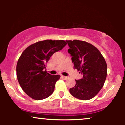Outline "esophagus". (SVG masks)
Returning <instances> with one entry per match:
<instances>
[{
	"instance_id": "obj_1",
	"label": "esophagus",
	"mask_w": 125,
	"mask_h": 125,
	"mask_svg": "<svg viewBox=\"0 0 125 125\" xmlns=\"http://www.w3.org/2000/svg\"><path fill=\"white\" fill-rule=\"evenodd\" d=\"M62 79H63L64 80H66L68 77L67 76H62Z\"/></svg>"
}]
</instances>
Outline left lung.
Segmentation results:
<instances>
[{
  "label": "left lung",
  "instance_id": "obj_1",
  "mask_svg": "<svg viewBox=\"0 0 125 125\" xmlns=\"http://www.w3.org/2000/svg\"><path fill=\"white\" fill-rule=\"evenodd\" d=\"M74 68L82 78L76 80L69 89L73 96L81 100L91 99L104 86L107 76V64L101 53L92 44L84 41H66Z\"/></svg>",
  "mask_w": 125,
  "mask_h": 125
}]
</instances>
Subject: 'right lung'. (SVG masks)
<instances>
[{
  "mask_svg": "<svg viewBox=\"0 0 125 125\" xmlns=\"http://www.w3.org/2000/svg\"><path fill=\"white\" fill-rule=\"evenodd\" d=\"M63 40H45L28 46L18 61L16 74L23 91L35 100L51 95L60 75H51L46 71V63L55 52L66 45Z\"/></svg>",
  "mask_w": 125,
  "mask_h": 125,
  "instance_id": "obj_1",
  "label": "right lung"
}]
</instances>
